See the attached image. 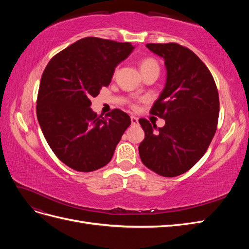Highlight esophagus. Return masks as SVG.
Returning <instances> with one entry per match:
<instances>
[{
  "mask_svg": "<svg viewBox=\"0 0 249 249\" xmlns=\"http://www.w3.org/2000/svg\"><path fill=\"white\" fill-rule=\"evenodd\" d=\"M131 122H132V124H133V125H136V124H138V118H137L136 116L132 115V116H131Z\"/></svg>",
  "mask_w": 249,
  "mask_h": 249,
  "instance_id": "1",
  "label": "esophagus"
}]
</instances>
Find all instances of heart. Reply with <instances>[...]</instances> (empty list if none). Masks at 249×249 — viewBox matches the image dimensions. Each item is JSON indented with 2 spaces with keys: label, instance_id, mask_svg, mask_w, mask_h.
<instances>
[{
  "label": "heart",
  "instance_id": "heart-1",
  "mask_svg": "<svg viewBox=\"0 0 249 249\" xmlns=\"http://www.w3.org/2000/svg\"><path fill=\"white\" fill-rule=\"evenodd\" d=\"M149 70H158L159 71V64L157 63V61L153 58H145L143 59L141 63H140V71H145Z\"/></svg>",
  "mask_w": 249,
  "mask_h": 249
}]
</instances>
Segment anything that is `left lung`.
I'll return each instance as SVG.
<instances>
[{
  "instance_id": "left-lung-1",
  "label": "left lung",
  "mask_w": 249,
  "mask_h": 249,
  "mask_svg": "<svg viewBox=\"0 0 249 249\" xmlns=\"http://www.w3.org/2000/svg\"><path fill=\"white\" fill-rule=\"evenodd\" d=\"M164 59L166 82L150 113L165 120L157 129L148 120L139 124L145 137L139 155L147 168L173 178L192 168L212 141L219 115V96L208 67L192 51L178 43H148Z\"/></svg>"
}]
</instances>
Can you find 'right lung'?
I'll return each mask as SVG.
<instances>
[{
    "mask_svg": "<svg viewBox=\"0 0 249 249\" xmlns=\"http://www.w3.org/2000/svg\"><path fill=\"white\" fill-rule=\"evenodd\" d=\"M134 49L129 42L86 37L58 53L44 70L37 119L50 147L69 167L90 172L111 161L131 118L119 109L97 115L90 99L110 84L115 67Z\"/></svg>",
    "mask_w": 249,
    "mask_h": 249,
    "instance_id": "obj_1",
    "label": "right lung"
}]
</instances>
